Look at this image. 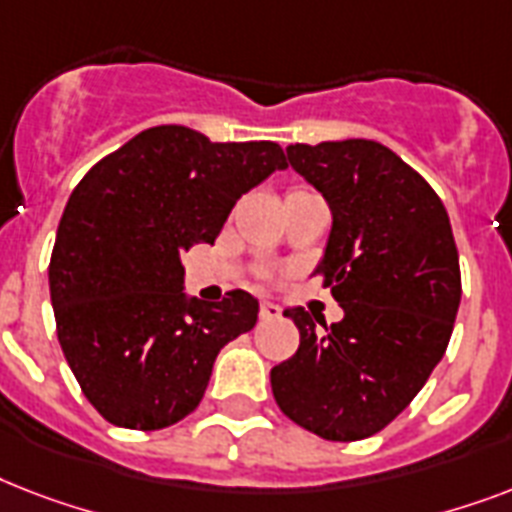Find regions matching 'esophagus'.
<instances>
[{
    "label": "esophagus",
    "instance_id": "1",
    "mask_svg": "<svg viewBox=\"0 0 512 512\" xmlns=\"http://www.w3.org/2000/svg\"><path fill=\"white\" fill-rule=\"evenodd\" d=\"M279 313H281V308L276 303H268V300H265V303H260V319H276Z\"/></svg>",
    "mask_w": 512,
    "mask_h": 512
}]
</instances>
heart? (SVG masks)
I'll list each match as a JSON object with an SVG mask.
<instances>
[{"label":"heart","mask_w":512,"mask_h":512,"mask_svg":"<svg viewBox=\"0 0 512 512\" xmlns=\"http://www.w3.org/2000/svg\"><path fill=\"white\" fill-rule=\"evenodd\" d=\"M303 193H308V191H303V188H292V191H289L287 196H303Z\"/></svg>","instance_id":"b5f03b06"}]
</instances>
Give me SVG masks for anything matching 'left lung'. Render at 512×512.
<instances>
[{"instance_id":"1","label":"left lung","mask_w":512,"mask_h":512,"mask_svg":"<svg viewBox=\"0 0 512 512\" xmlns=\"http://www.w3.org/2000/svg\"><path fill=\"white\" fill-rule=\"evenodd\" d=\"M287 156L332 209L316 273L345 316L316 329L305 308L284 311L300 348L271 369L273 398L316 436L361 441L396 420L444 358L460 255L436 191L382 143H295Z\"/></svg>"}]
</instances>
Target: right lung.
Listing matches in <instances>:
<instances>
[{
    "instance_id": "1",
    "label": "right lung",
    "mask_w": 512,
    "mask_h": 512,
    "mask_svg": "<svg viewBox=\"0 0 512 512\" xmlns=\"http://www.w3.org/2000/svg\"><path fill=\"white\" fill-rule=\"evenodd\" d=\"M287 170L279 143H212L162 124L100 159L71 193L50 257L58 340L79 388L111 425L159 430L199 406L225 342L257 324L233 289L183 292V252L215 244L241 193Z\"/></svg>"
}]
</instances>
